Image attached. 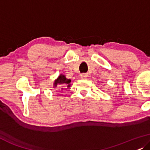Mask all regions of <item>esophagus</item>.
Returning a JSON list of instances; mask_svg holds the SVG:
<instances>
[{
    "mask_svg": "<svg viewBox=\"0 0 150 150\" xmlns=\"http://www.w3.org/2000/svg\"><path fill=\"white\" fill-rule=\"evenodd\" d=\"M87 75L86 74H81V79H86V78H87Z\"/></svg>",
    "mask_w": 150,
    "mask_h": 150,
    "instance_id": "esophagus-1",
    "label": "esophagus"
}]
</instances>
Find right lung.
I'll return each mask as SVG.
<instances>
[{"mask_svg":"<svg viewBox=\"0 0 150 150\" xmlns=\"http://www.w3.org/2000/svg\"><path fill=\"white\" fill-rule=\"evenodd\" d=\"M70 83L71 79H67L64 75H60L59 77L55 80L54 81V88H59V89H61L60 90H64L65 88H69L70 87ZM67 88H66V87Z\"/></svg>","mask_w":150,"mask_h":150,"instance_id":"right-lung-1","label":"right lung"}]
</instances>
